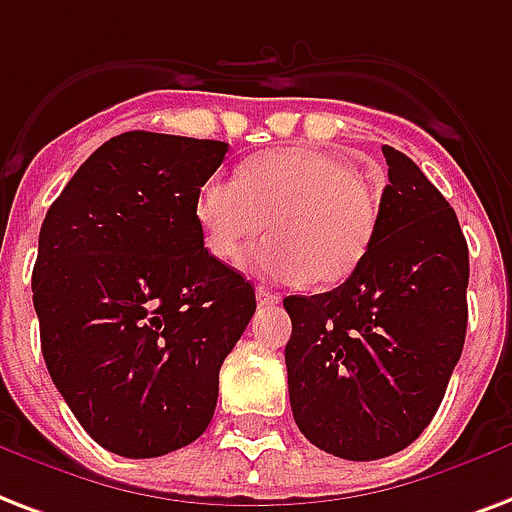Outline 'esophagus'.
<instances>
[{
	"mask_svg": "<svg viewBox=\"0 0 512 512\" xmlns=\"http://www.w3.org/2000/svg\"><path fill=\"white\" fill-rule=\"evenodd\" d=\"M255 295H257V303H260V306H276V303L282 300L279 295H276V292L265 290V287H257Z\"/></svg>",
	"mask_w": 512,
	"mask_h": 512,
	"instance_id": "esophagus-1",
	"label": "esophagus"
}]
</instances>
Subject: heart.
I'll list each match as a JSON object with an SVG mask.
<instances>
[{
    "mask_svg": "<svg viewBox=\"0 0 512 512\" xmlns=\"http://www.w3.org/2000/svg\"><path fill=\"white\" fill-rule=\"evenodd\" d=\"M209 255L236 265L260 239L252 263L284 282L333 287L360 268L378 233V201L349 161L314 147L249 158L239 179L214 177L195 195Z\"/></svg>",
    "mask_w": 512,
    "mask_h": 512,
    "instance_id": "b5f03b06",
    "label": "heart"
}]
</instances>
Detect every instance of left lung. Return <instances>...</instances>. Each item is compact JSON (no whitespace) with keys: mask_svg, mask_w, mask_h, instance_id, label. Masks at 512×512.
<instances>
[{"mask_svg":"<svg viewBox=\"0 0 512 512\" xmlns=\"http://www.w3.org/2000/svg\"><path fill=\"white\" fill-rule=\"evenodd\" d=\"M381 152L389 185L360 268L330 292L284 298L295 424L351 462L384 459L419 438L467 333L470 255L456 212L408 155L389 144Z\"/></svg>","mask_w":512,"mask_h":512,"instance_id":"1","label":"left lung"}]
</instances>
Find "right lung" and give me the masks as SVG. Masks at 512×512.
<instances>
[{
	"label": "right lung",
	"instance_id": "right-lung-1",
	"mask_svg": "<svg viewBox=\"0 0 512 512\" xmlns=\"http://www.w3.org/2000/svg\"><path fill=\"white\" fill-rule=\"evenodd\" d=\"M225 142L128 131L39 230L31 292L53 384L101 448L150 459L204 435L255 290L204 249L195 195Z\"/></svg>",
	"mask_w": 512,
	"mask_h": 512
}]
</instances>
